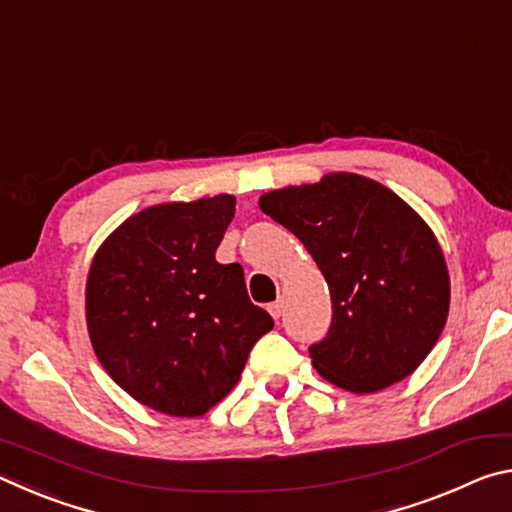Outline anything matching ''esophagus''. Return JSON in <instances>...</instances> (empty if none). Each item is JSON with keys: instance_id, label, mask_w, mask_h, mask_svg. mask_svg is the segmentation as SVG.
I'll use <instances>...</instances> for the list:
<instances>
[{"instance_id": "34e87169", "label": "esophagus", "mask_w": 512, "mask_h": 512, "mask_svg": "<svg viewBox=\"0 0 512 512\" xmlns=\"http://www.w3.org/2000/svg\"><path fill=\"white\" fill-rule=\"evenodd\" d=\"M282 311H284V302L282 300H275V302H271V305H268V314H271L273 318H280Z\"/></svg>"}]
</instances>
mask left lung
Instances as JSON below:
<instances>
[{"label":"left lung","instance_id":"1","mask_svg":"<svg viewBox=\"0 0 512 512\" xmlns=\"http://www.w3.org/2000/svg\"><path fill=\"white\" fill-rule=\"evenodd\" d=\"M325 275L332 327L309 357L320 377L375 393L409 377L449 314L445 255L422 216L377 180L327 173L259 198Z\"/></svg>","mask_w":512,"mask_h":512}]
</instances>
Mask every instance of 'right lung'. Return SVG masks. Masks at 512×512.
Here are the masks:
<instances>
[{"mask_svg":"<svg viewBox=\"0 0 512 512\" xmlns=\"http://www.w3.org/2000/svg\"><path fill=\"white\" fill-rule=\"evenodd\" d=\"M235 196L146 207L99 246L85 284L94 354L149 409L196 418L244 372L273 318L248 298L244 268L216 262Z\"/></svg>","mask_w":512,"mask_h":512,"instance_id":"right-lung-1","label":"right lung"}]
</instances>
